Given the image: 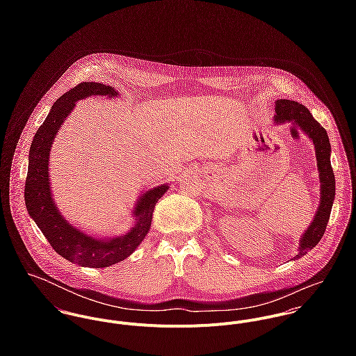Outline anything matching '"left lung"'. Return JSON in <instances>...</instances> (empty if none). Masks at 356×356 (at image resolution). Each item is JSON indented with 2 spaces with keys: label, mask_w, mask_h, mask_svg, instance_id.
<instances>
[{
  "label": "left lung",
  "mask_w": 356,
  "mask_h": 356,
  "mask_svg": "<svg viewBox=\"0 0 356 356\" xmlns=\"http://www.w3.org/2000/svg\"><path fill=\"white\" fill-rule=\"evenodd\" d=\"M274 123H292L293 126H298L311 140L315 148L316 167L321 184V200L312 222L309 223L299 241V252L296 257H300L305 256L308 251H311L321 241L330 218L332 205L336 196V179L330 164L332 148L326 130L312 118V115L305 105L299 102L277 100Z\"/></svg>",
  "instance_id": "8db88e82"
}]
</instances>
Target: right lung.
<instances>
[{
  "mask_svg": "<svg viewBox=\"0 0 356 356\" xmlns=\"http://www.w3.org/2000/svg\"><path fill=\"white\" fill-rule=\"evenodd\" d=\"M90 96L119 97L115 88L99 82H83L63 95L51 105V112L34 136L29 153V171L24 200L29 215L49 241L51 248L82 267L102 268L124 260L133 254L148 234L153 209L170 185L163 184L145 191L133 208L134 225L123 236L96 237L71 225L54 203L49 178V159L53 141L76 102Z\"/></svg>",
  "mask_w": 356,
  "mask_h": 356,
  "instance_id": "add662e5",
  "label": "right lung"
}]
</instances>
